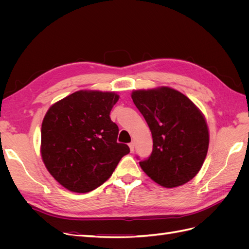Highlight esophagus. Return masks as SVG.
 Returning <instances> with one entry per match:
<instances>
[{"mask_svg": "<svg viewBox=\"0 0 249 249\" xmlns=\"http://www.w3.org/2000/svg\"><path fill=\"white\" fill-rule=\"evenodd\" d=\"M129 146H130V149H131V152H134V142H131L130 144H129Z\"/></svg>", "mask_w": 249, "mask_h": 249, "instance_id": "obj_1", "label": "esophagus"}]
</instances>
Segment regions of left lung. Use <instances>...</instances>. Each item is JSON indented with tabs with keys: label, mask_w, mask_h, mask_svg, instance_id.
I'll return each mask as SVG.
<instances>
[{
	"label": "left lung",
	"mask_w": 249,
	"mask_h": 249,
	"mask_svg": "<svg viewBox=\"0 0 249 249\" xmlns=\"http://www.w3.org/2000/svg\"><path fill=\"white\" fill-rule=\"evenodd\" d=\"M132 100L152 132L154 148L142 170L165 188L182 186L200 170L210 134L205 115L178 90L161 86L132 91Z\"/></svg>",
	"instance_id": "left-lung-1"
}]
</instances>
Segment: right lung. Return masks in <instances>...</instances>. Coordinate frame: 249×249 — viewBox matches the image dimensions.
<instances>
[{"label":"right lung","mask_w":249,"mask_h":249,"mask_svg":"<svg viewBox=\"0 0 249 249\" xmlns=\"http://www.w3.org/2000/svg\"><path fill=\"white\" fill-rule=\"evenodd\" d=\"M119 100L114 91L79 90L53 104L41 124L40 154L48 171L65 189L86 193L112 176L130 153L117 142L110 118Z\"/></svg>","instance_id":"right-lung-1"}]
</instances>
